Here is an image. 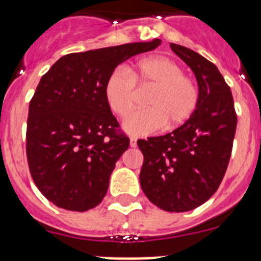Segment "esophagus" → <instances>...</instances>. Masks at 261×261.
I'll return each instance as SVG.
<instances>
[{
  "mask_svg": "<svg viewBox=\"0 0 261 261\" xmlns=\"http://www.w3.org/2000/svg\"><path fill=\"white\" fill-rule=\"evenodd\" d=\"M129 144H130V147H136V146H137V138H136V137H130V142H129Z\"/></svg>",
  "mask_w": 261,
  "mask_h": 261,
  "instance_id": "1",
  "label": "esophagus"
}]
</instances>
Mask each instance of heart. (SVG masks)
Returning a JSON list of instances; mask_svg holds the SVG:
<instances>
[{"mask_svg":"<svg viewBox=\"0 0 261 261\" xmlns=\"http://www.w3.org/2000/svg\"><path fill=\"white\" fill-rule=\"evenodd\" d=\"M135 85L151 89L145 100L147 110L136 112L125 120L123 128L133 136L153 133L166 126L176 128L192 116L199 103V89L183 69L163 56L140 60L125 71L116 69L103 87L108 108L117 117L128 116L135 106Z\"/></svg>","mask_w":261,"mask_h":261,"instance_id":"obj_1","label":"heart"}]
</instances>
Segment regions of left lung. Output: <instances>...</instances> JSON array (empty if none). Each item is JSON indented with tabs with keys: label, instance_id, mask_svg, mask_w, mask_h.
<instances>
[{
	"label": "left lung",
	"instance_id": "8db88e82",
	"mask_svg": "<svg viewBox=\"0 0 261 261\" xmlns=\"http://www.w3.org/2000/svg\"><path fill=\"white\" fill-rule=\"evenodd\" d=\"M195 73L199 103L181 126L137 141L144 154L140 183L146 197L166 212H188L218 190L237 129L231 90L213 62L183 45L170 44Z\"/></svg>",
	"mask_w": 261,
	"mask_h": 261
}]
</instances>
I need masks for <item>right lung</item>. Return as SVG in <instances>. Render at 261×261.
I'll return each instance as SVG.
<instances>
[{"instance_id": "1", "label": "right lung", "mask_w": 261, "mask_h": 261, "mask_svg": "<svg viewBox=\"0 0 261 261\" xmlns=\"http://www.w3.org/2000/svg\"><path fill=\"white\" fill-rule=\"evenodd\" d=\"M159 44L154 39L70 53L41 77L29 107L27 161L39 191L56 206L86 212L102 202L129 147L105 100V82L117 65Z\"/></svg>"}]
</instances>
